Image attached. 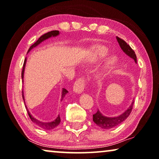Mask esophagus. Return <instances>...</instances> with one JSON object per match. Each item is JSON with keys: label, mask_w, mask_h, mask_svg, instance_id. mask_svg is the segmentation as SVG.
<instances>
[{"label": "esophagus", "mask_w": 159, "mask_h": 159, "mask_svg": "<svg viewBox=\"0 0 159 159\" xmlns=\"http://www.w3.org/2000/svg\"><path fill=\"white\" fill-rule=\"evenodd\" d=\"M84 80L83 79L77 80L75 82L74 86H73V92L77 94H81L84 92Z\"/></svg>", "instance_id": "1"}]
</instances>
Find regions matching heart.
Returning a JSON list of instances; mask_svg holds the SVG:
<instances>
[{
    "instance_id": "1",
    "label": "heart",
    "mask_w": 159,
    "mask_h": 159,
    "mask_svg": "<svg viewBox=\"0 0 159 159\" xmlns=\"http://www.w3.org/2000/svg\"><path fill=\"white\" fill-rule=\"evenodd\" d=\"M109 53V50L102 45H94L84 61V64L94 65L103 60ZM118 63V58L115 55H111L105 60L104 67L99 72V76H103L115 67Z\"/></svg>"
}]
</instances>
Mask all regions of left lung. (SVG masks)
Returning a JSON list of instances; mask_svg holds the SVG:
<instances>
[{
	"label": "left lung",
	"mask_w": 159,
	"mask_h": 159,
	"mask_svg": "<svg viewBox=\"0 0 159 159\" xmlns=\"http://www.w3.org/2000/svg\"><path fill=\"white\" fill-rule=\"evenodd\" d=\"M116 38L122 51H123L126 55H128L129 57L133 59L134 60V62L136 63V55L130 46H129L125 41L123 40L121 38H118L117 36ZM134 103V102L133 100L131 104H130V106L128 107L127 109H126V111H124L122 114H119V115L116 116H106L103 115L98 109L97 113L94 114L93 115V121L97 126H99V127H101L102 129H109L113 127H115V126H118L119 124L122 123V122L125 120V119L129 116V114H130L131 112V110H132Z\"/></svg>",
	"instance_id": "left-lung-1"
}]
</instances>
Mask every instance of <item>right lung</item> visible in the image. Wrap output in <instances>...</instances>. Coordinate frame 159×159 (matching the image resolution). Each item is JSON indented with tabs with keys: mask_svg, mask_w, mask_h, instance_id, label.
Listing matches in <instances>:
<instances>
[{
	"mask_svg": "<svg viewBox=\"0 0 159 159\" xmlns=\"http://www.w3.org/2000/svg\"><path fill=\"white\" fill-rule=\"evenodd\" d=\"M60 34V31L58 30H52V31H50L48 33H45L43 35L41 36V37L38 39V40L36 41V42L33 44V45L31 46V47L29 48V50L28 51V53L30 52V51L32 50V49H33L34 48L37 47L38 45H40L41 43H43V41H45L46 40H48V39L50 38H55V37H57ZM26 62H27V57H25V60L24 61V64H23V71H22V80H23V78H24V73H25V65H26ZM68 93V91L67 90H66L64 88H62V95H61V101H62V99H64V97L66 94ZM23 101H24V103H25V97H24V93H23ZM26 107V109L27 111H28V114L29 116H30V118L31 119V121L33 122V123H35L36 125H38L39 127L42 128L43 129H45V130H51V129H55L56 126H57L59 125L60 123V114H58V116H57V118H56L55 120H53L52 121H49V122H44L42 121H40L37 119L36 118H35L32 114H30V112L29 111V110L28 109V107L27 106H25Z\"/></svg>",
	"mask_w": 159,
	"mask_h": 159,
	"instance_id": "right-lung-1",
	"label": "right lung"
}]
</instances>
